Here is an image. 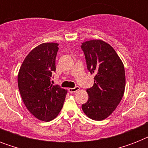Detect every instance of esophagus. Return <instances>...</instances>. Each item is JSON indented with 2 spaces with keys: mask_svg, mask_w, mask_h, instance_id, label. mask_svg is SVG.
I'll list each match as a JSON object with an SVG mask.
<instances>
[{
  "mask_svg": "<svg viewBox=\"0 0 148 148\" xmlns=\"http://www.w3.org/2000/svg\"><path fill=\"white\" fill-rule=\"evenodd\" d=\"M79 90H80V88H79V87H75V88H68V91H69L70 93H74Z\"/></svg>",
  "mask_w": 148,
  "mask_h": 148,
  "instance_id": "1",
  "label": "esophagus"
}]
</instances>
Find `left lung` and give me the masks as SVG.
<instances>
[{"instance_id":"8db88e82","label":"left lung","mask_w":148,"mask_h":148,"mask_svg":"<svg viewBox=\"0 0 148 148\" xmlns=\"http://www.w3.org/2000/svg\"><path fill=\"white\" fill-rule=\"evenodd\" d=\"M87 67L95 74V84L87 90L88 101L82 110L88 117L102 121L109 117L121 101L125 90L124 64L110 45L101 40L81 44Z\"/></svg>"}]
</instances>
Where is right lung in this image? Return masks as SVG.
Here are the masks:
<instances>
[{"label": "right lung", "instance_id": "add662e5", "mask_svg": "<svg viewBox=\"0 0 148 148\" xmlns=\"http://www.w3.org/2000/svg\"><path fill=\"white\" fill-rule=\"evenodd\" d=\"M58 51L57 43L38 45L27 55L17 76L23 102L36 118L43 121H51L59 114L67 93L51 84Z\"/></svg>", "mask_w": 148, "mask_h": 148}]
</instances>
